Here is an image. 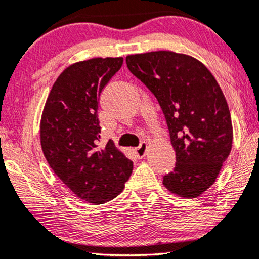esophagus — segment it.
<instances>
[{
	"label": "esophagus",
	"mask_w": 259,
	"mask_h": 259,
	"mask_svg": "<svg viewBox=\"0 0 259 259\" xmlns=\"http://www.w3.org/2000/svg\"><path fill=\"white\" fill-rule=\"evenodd\" d=\"M147 148H148L147 142H142V143H141L140 147H137L136 149H135V153H136V155H137V157L142 158V157L146 156Z\"/></svg>",
	"instance_id": "esophagus-1"
}]
</instances>
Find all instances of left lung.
<instances>
[{"label": "left lung", "instance_id": "1", "mask_svg": "<svg viewBox=\"0 0 259 259\" xmlns=\"http://www.w3.org/2000/svg\"><path fill=\"white\" fill-rule=\"evenodd\" d=\"M125 60L156 97L167 120L177 163L163 177V186L182 198H198L214 184L232 149V122L222 89L191 55L156 51Z\"/></svg>", "mask_w": 259, "mask_h": 259}]
</instances>
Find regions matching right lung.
Listing matches in <instances>:
<instances>
[{
    "instance_id": "add662e5",
    "label": "right lung",
    "mask_w": 259,
    "mask_h": 259,
    "mask_svg": "<svg viewBox=\"0 0 259 259\" xmlns=\"http://www.w3.org/2000/svg\"><path fill=\"white\" fill-rule=\"evenodd\" d=\"M122 64L119 57L70 65L52 86L41 115L40 142L48 164L89 204L116 198L133 171V162L111 141L102 149L97 146L99 96Z\"/></svg>"
}]
</instances>
